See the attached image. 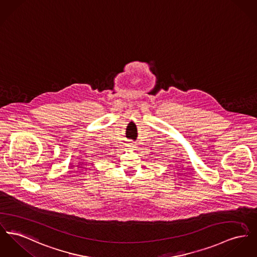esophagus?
I'll list each match as a JSON object with an SVG mask.
<instances>
[{
    "mask_svg": "<svg viewBox=\"0 0 257 257\" xmlns=\"http://www.w3.org/2000/svg\"><path fill=\"white\" fill-rule=\"evenodd\" d=\"M128 146L134 147V146H136V145H135V143H134V142H132V141H131V142H130V144H128Z\"/></svg>",
    "mask_w": 257,
    "mask_h": 257,
    "instance_id": "obj_1",
    "label": "esophagus"
}]
</instances>
